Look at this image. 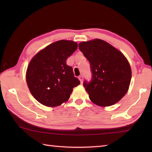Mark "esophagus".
Masks as SVG:
<instances>
[{"label": "esophagus", "mask_w": 152, "mask_h": 152, "mask_svg": "<svg viewBox=\"0 0 152 152\" xmlns=\"http://www.w3.org/2000/svg\"><path fill=\"white\" fill-rule=\"evenodd\" d=\"M78 78H79V80H80V82H81V83H82V82H83V76H79Z\"/></svg>", "instance_id": "34e87169"}]
</instances>
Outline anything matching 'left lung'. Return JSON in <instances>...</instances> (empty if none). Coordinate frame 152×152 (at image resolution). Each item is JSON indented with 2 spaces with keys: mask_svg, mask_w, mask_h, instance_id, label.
<instances>
[{
  "mask_svg": "<svg viewBox=\"0 0 152 152\" xmlns=\"http://www.w3.org/2000/svg\"><path fill=\"white\" fill-rule=\"evenodd\" d=\"M80 50L88 59L92 80L83 82L89 99L101 107L117 103L129 88L131 69L127 58L120 51L101 39L82 42Z\"/></svg>",
  "mask_w": 152,
  "mask_h": 152,
  "instance_id": "obj_1",
  "label": "left lung"
}]
</instances>
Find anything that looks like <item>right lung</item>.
Returning a JSON list of instances; mask_svg holds the SVG:
<instances>
[{
	"label": "right lung",
	"mask_w": 152,
	"mask_h": 152,
	"mask_svg": "<svg viewBox=\"0 0 152 152\" xmlns=\"http://www.w3.org/2000/svg\"><path fill=\"white\" fill-rule=\"evenodd\" d=\"M78 48L72 40H61L48 45L32 58L26 81L34 99L48 107L67 102L74 87L80 84L66 61Z\"/></svg>",
	"instance_id": "add662e5"
}]
</instances>
